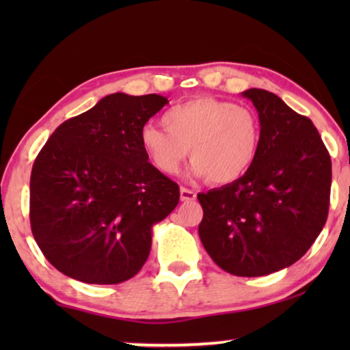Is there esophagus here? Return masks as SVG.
Instances as JSON below:
<instances>
[{"mask_svg":"<svg viewBox=\"0 0 350 350\" xmlns=\"http://www.w3.org/2000/svg\"><path fill=\"white\" fill-rule=\"evenodd\" d=\"M196 198H198V196H196L194 191L186 189V188L180 189V199L181 200H186V202H189V200H194Z\"/></svg>","mask_w":350,"mask_h":350,"instance_id":"obj_1","label":"esophagus"}]
</instances>
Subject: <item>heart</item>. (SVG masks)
Returning a JSON list of instances; mask_svg holds the SVG:
<instances>
[{"instance_id":"heart-1","label":"heart","mask_w":350,"mask_h":350,"mask_svg":"<svg viewBox=\"0 0 350 350\" xmlns=\"http://www.w3.org/2000/svg\"><path fill=\"white\" fill-rule=\"evenodd\" d=\"M162 124L165 129L152 124L140 129V146L151 164L165 175L178 174L189 150L191 175L229 185L252 169L260 151L256 114L226 100H186L167 109Z\"/></svg>"}]
</instances>
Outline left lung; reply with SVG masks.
Returning a JSON list of instances; mask_svg holds the SVG:
<instances>
[{
	"label": "left lung",
	"mask_w": 350,
	"mask_h": 350,
	"mask_svg": "<svg viewBox=\"0 0 350 350\" xmlns=\"http://www.w3.org/2000/svg\"><path fill=\"white\" fill-rule=\"evenodd\" d=\"M256 108L260 151L234 183L199 193L200 242L223 271L260 277L299 260L328 217L332 159L309 118L262 89L242 92Z\"/></svg>",
	"instance_id": "left-lung-1"
}]
</instances>
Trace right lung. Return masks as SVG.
Segmentation results:
<instances>
[{
  "instance_id": "obj_1",
  "label": "right lung",
  "mask_w": 350,
  "mask_h": 350,
  "mask_svg": "<svg viewBox=\"0 0 350 350\" xmlns=\"http://www.w3.org/2000/svg\"><path fill=\"white\" fill-rule=\"evenodd\" d=\"M165 103L157 94L107 95L42 146L30 178L31 232L62 274L121 284L146 262L152 226L180 200L178 185L140 146V129Z\"/></svg>"
}]
</instances>
